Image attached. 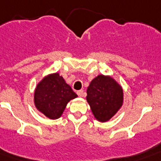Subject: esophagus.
Listing matches in <instances>:
<instances>
[{"mask_svg": "<svg viewBox=\"0 0 161 161\" xmlns=\"http://www.w3.org/2000/svg\"><path fill=\"white\" fill-rule=\"evenodd\" d=\"M77 95L79 96V97H85L86 94H85V92L83 90H80V91H77Z\"/></svg>", "mask_w": 161, "mask_h": 161, "instance_id": "obj_1", "label": "esophagus"}]
</instances>
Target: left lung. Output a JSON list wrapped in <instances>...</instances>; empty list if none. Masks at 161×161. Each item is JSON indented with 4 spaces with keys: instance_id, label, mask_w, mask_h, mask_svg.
Instances as JSON below:
<instances>
[{
    "instance_id": "obj_1",
    "label": "left lung",
    "mask_w": 161,
    "mask_h": 161,
    "mask_svg": "<svg viewBox=\"0 0 161 161\" xmlns=\"http://www.w3.org/2000/svg\"><path fill=\"white\" fill-rule=\"evenodd\" d=\"M87 103L96 119L107 122L123 106V88L108 75H99L92 80L86 91Z\"/></svg>"
}]
</instances>
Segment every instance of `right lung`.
Instances as JSON below:
<instances>
[{
    "mask_svg": "<svg viewBox=\"0 0 161 161\" xmlns=\"http://www.w3.org/2000/svg\"><path fill=\"white\" fill-rule=\"evenodd\" d=\"M77 97L71 87L58 73L45 76L36 86L34 104L39 112L50 119L60 118L69 101Z\"/></svg>",
    "mask_w": 161,
    "mask_h": 161,
    "instance_id": "right-lung-1",
    "label": "right lung"
}]
</instances>
